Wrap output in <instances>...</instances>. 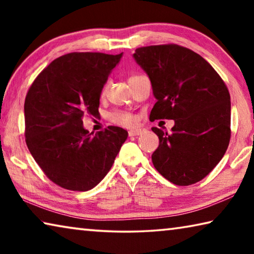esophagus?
<instances>
[{
	"instance_id": "esophagus-1",
	"label": "esophagus",
	"mask_w": 254,
	"mask_h": 254,
	"mask_svg": "<svg viewBox=\"0 0 254 254\" xmlns=\"http://www.w3.org/2000/svg\"><path fill=\"white\" fill-rule=\"evenodd\" d=\"M144 130H142V128H132V130H130L128 131V135L130 136H134V135H140V134H142V132H143Z\"/></svg>"
}]
</instances>
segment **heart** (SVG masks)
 <instances>
[{"label":"heart","mask_w":254,"mask_h":254,"mask_svg":"<svg viewBox=\"0 0 254 254\" xmlns=\"http://www.w3.org/2000/svg\"><path fill=\"white\" fill-rule=\"evenodd\" d=\"M106 88H107V84H105L104 87H103L102 94H104L106 92ZM110 120L111 122L117 124V126H122V127H130L134 123V118H133L132 114L127 113V112H120V111L113 112V113L110 115Z\"/></svg>","instance_id":"b5f03b06"}]
</instances>
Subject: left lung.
I'll use <instances>...</instances> for the list:
<instances>
[{
    "label": "left lung",
    "mask_w": 254,
    "mask_h": 254,
    "mask_svg": "<svg viewBox=\"0 0 254 254\" xmlns=\"http://www.w3.org/2000/svg\"><path fill=\"white\" fill-rule=\"evenodd\" d=\"M133 57L157 98L150 121L175 120L170 133L152 127L159 137L154 168L178 186L199 182L230 143L231 98L224 80L201 56L178 45L141 47Z\"/></svg>",
    "instance_id": "obj_1"
}]
</instances>
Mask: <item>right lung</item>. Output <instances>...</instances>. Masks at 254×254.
<instances>
[{
  "label": "right lung",
  "mask_w": 254,
  "mask_h": 254,
  "mask_svg": "<svg viewBox=\"0 0 254 254\" xmlns=\"http://www.w3.org/2000/svg\"><path fill=\"white\" fill-rule=\"evenodd\" d=\"M122 54L70 53L55 59L30 86L24 101L25 143L41 170L75 191L95 187L109 173L127 137L119 127L96 134L83 127L96 117L103 86Z\"/></svg>",
  "instance_id": "add662e5"
}]
</instances>
